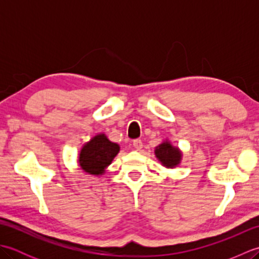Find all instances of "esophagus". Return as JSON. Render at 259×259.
<instances>
[{"mask_svg": "<svg viewBox=\"0 0 259 259\" xmlns=\"http://www.w3.org/2000/svg\"><path fill=\"white\" fill-rule=\"evenodd\" d=\"M133 145H134V147H135V149L140 150L141 148H142V141H141L140 139H136V140H134Z\"/></svg>", "mask_w": 259, "mask_h": 259, "instance_id": "obj_1", "label": "esophagus"}]
</instances>
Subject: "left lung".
<instances>
[{"label":"left lung","mask_w":259,"mask_h":259,"mask_svg":"<svg viewBox=\"0 0 259 259\" xmlns=\"http://www.w3.org/2000/svg\"><path fill=\"white\" fill-rule=\"evenodd\" d=\"M155 156L163 167L174 169L178 167L183 160V151L171 144L169 139L163 140L155 148Z\"/></svg>","instance_id":"obj_1"}]
</instances>
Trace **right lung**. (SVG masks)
Masks as SVG:
<instances>
[{"mask_svg":"<svg viewBox=\"0 0 259 259\" xmlns=\"http://www.w3.org/2000/svg\"><path fill=\"white\" fill-rule=\"evenodd\" d=\"M119 151L120 146L100 133L82 146L79 152V166L84 172L100 177Z\"/></svg>","mask_w":259,"mask_h":259,"instance_id":"right-lung-1","label":"right lung"}]
</instances>
